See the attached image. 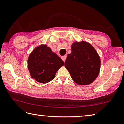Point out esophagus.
Instances as JSON below:
<instances>
[{"label":"esophagus","instance_id":"obj_1","mask_svg":"<svg viewBox=\"0 0 124 124\" xmlns=\"http://www.w3.org/2000/svg\"><path fill=\"white\" fill-rule=\"evenodd\" d=\"M66 59V55H64V56H62V57H61V59L62 60H63L64 62L65 61Z\"/></svg>","mask_w":124,"mask_h":124}]
</instances>
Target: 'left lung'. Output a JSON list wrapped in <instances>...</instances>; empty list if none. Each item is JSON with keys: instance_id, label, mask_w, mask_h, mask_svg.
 Listing matches in <instances>:
<instances>
[{"instance_id": "obj_1", "label": "left lung", "mask_w": 124, "mask_h": 124, "mask_svg": "<svg viewBox=\"0 0 124 124\" xmlns=\"http://www.w3.org/2000/svg\"><path fill=\"white\" fill-rule=\"evenodd\" d=\"M65 66L76 83L85 85L93 82L97 77L101 60L90 44L76 42L71 45V53L67 55Z\"/></svg>"}]
</instances>
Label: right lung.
I'll use <instances>...</instances> for the list:
<instances>
[{"label":"right lung","mask_w":124,"mask_h":124,"mask_svg":"<svg viewBox=\"0 0 124 124\" xmlns=\"http://www.w3.org/2000/svg\"><path fill=\"white\" fill-rule=\"evenodd\" d=\"M64 64L60 58L45 45L35 48L28 59V69L31 77L43 83L52 80Z\"/></svg>","instance_id":"add662e5"}]
</instances>
